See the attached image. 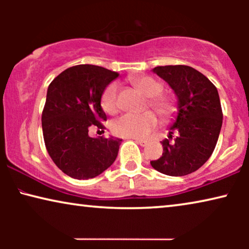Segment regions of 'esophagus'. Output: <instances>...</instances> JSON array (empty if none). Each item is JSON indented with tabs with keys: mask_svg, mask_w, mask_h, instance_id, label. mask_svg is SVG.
Masks as SVG:
<instances>
[{
	"mask_svg": "<svg viewBox=\"0 0 249 249\" xmlns=\"http://www.w3.org/2000/svg\"><path fill=\"white\" fill-rule=\"evenodd\" d=\"M135 142H137V144L141 145V146H142V147L147 145V142H146V141H142V139H135Z\"/></svg>",
	"mask_w": 249,
	"mask_h": 249,
	"instance_id": "obj_1",
	"label": "esophagus"
}]
</instances>
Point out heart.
Wrapping results in <instances>:
<instances>
[{
    "label": "heart",
    "mask_w": 249,
    "mask_h": 249,
    "mask_svg": "<svg viewBox=\"0 0 249 249\" xmlns=\"http://www.w3.org/2000/svg\"><path fill=\"white\" fill-rule=\"evenodd\" d=\"M130 81L139 91L151 98L149 105L162 118H170L175 113L177 110L175 102L168 96L160 95L163 90V86L158 80L148 76H137L130 78ZM118 93L119 86L117 83H111L105 87L101 97V105L104 112L114 114L118 111ZM156 124L158 119L153 112L148 111L141 114L125 113L115 119L112 124V130L121 137L141 139L147 137Z\"/></svg>",
    "instance_id": "b5f03b06"
}]
</instances>
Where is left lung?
Wrapping results in <instances>:
<instances>
[{"label":"left lung","instance_id":"8db88e82","mask_svg":"<svg viewBox=\"0 0 249 249\" xmlns=\"http://www.w3.org/2000/svg\"><path fill=\"white\" fill-rule=\"evenodd\" d=\"M166 81L177 97V115L169 127L173 143L162 142L163 154L151 161L156 171L181 177L198 170L215 148L222 127V108L216 87L188 66L156 67L152 70Z\"/></svg>","mask_w":249,"mask_h":249}]
</instances>
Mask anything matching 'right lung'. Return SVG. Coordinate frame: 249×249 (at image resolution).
<instances>
[{
	"label": "right lung",
	"mask_w": 249,
	"mask_h": 249,
	"mask_svg": "<svg viewBox=\"0 0 249 249\" xmlns=\"http://www.w3.org/2000/svg\"><path fill=\"white\" fill-rule=\"evenodd\" d=\"M119 73L93 64L68 68L50 84L42 114L47 152L61 171L78 180L100 176L113 164L122 139L93 138L88 129L103 128V90Z\"/></svg>",
	"instance_id": "obj_1"
}]
</instances>
